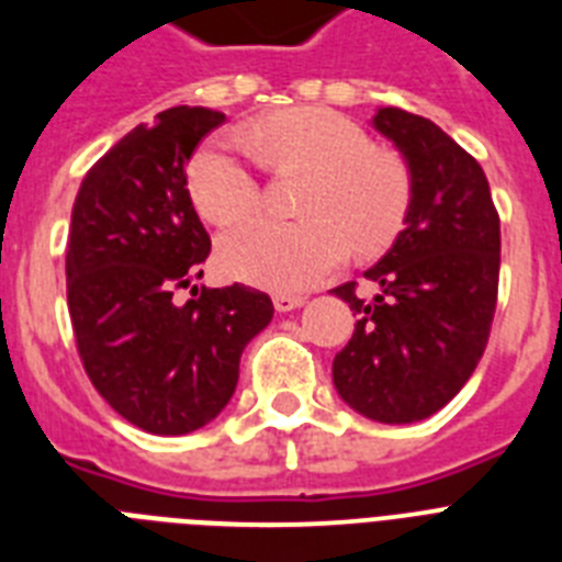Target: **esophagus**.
I'll list each match as a JSON object with an SVG mask.
<instances>
[{
    "label": "esophagus",
    "mask_w": 562,
    "mask_h": 562,
    "mask_svg": "<svg viewBox=\"0 0 562 562\" xmlns=\"http://www.w3.org/2000/svg\"><path fill=\"white\" fill-rule=\"evenodd\" d=\"M306 303L303 294H273V308L277 312H291V308H297Z\"/></svg>",
    "instance_id": "esophagus-1"
}]
</instances>
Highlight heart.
Listing matches in <instances>:
<instances>
[{
    "instance_id": "1",
    "label": "heart",
    "mask_w": 562,
    "mask_h": 562,
    "mask_svg": "<svg viewBox=\"0 0 562 562\" xmlns=\"http://www.w3.org/2000/svg\"><path fill=\"white\" fill-rule=\"evenodd\" d=\"M247 145L273 171H306L300 221L256 218L224 233L221 268L273 291L315 285L344 262L373 259L400 238L414 203V171L393 148L326 108H297L256 119ZM194 210L212 224H233L259 206L262 187L241 145L229 136L203 145L189 166Z\"/></svg>"
}]
</instances>
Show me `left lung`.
<instances>
[{
	"mask_svg": "<svg viewBox=\"0 0 562 562\" xmlns=\"http://www.w3.org/2000/svg\"><path fill=\"white\" fill-rule=\"evenodd\" d=\"M373 127L414 171L408 224L364 271L373 300L344 282L356 333L333 361L335 391L375 423H417L440 411L479 368L496 315L502 233L475 157L431 119L382 108Z\"/></svg>",
	"mask_w": 562,
	"mask_h": 562,
	"instance_id": "8db88e82",
	"label": "left lung"
}]
</instances>
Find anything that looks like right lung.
Segmentation results:
<instances>
[{
    "label": "right lung",
    "instance_id": "add662e5",
    "mask_svg": "<svg viewBox=\"0 0 562 562\" xmlns=\"http://www.w3.org/2000/svg\"><path fill=\"white\" fill-rule=\"evenodd\" d=\"M224 113L171 108L122 136L75 194L66 300L95 391L151 435H189L218 417L238 359L271 324L265 291L201 289L210 233L192 206L187 162ZM178 288H192L183 307Z\"/></svg>",
    "mask_w": 562,
    "mask_h": 562
}]
</instances>
